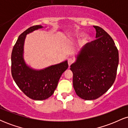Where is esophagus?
I'll list each match as a JSON object with an SVG mask.
<instances>
[{
	"instance_id": "obj_1",
	"label": "esophagus",
	"mask_w": 128,
	"mask_h": 128,
	"mask_svg": "<svg viewBox=\"0 0 128 128\" xmlns=\"http://www.w3.org/2000/svg\"><path fill=\"white\" fill-rule=\"evenodd\" d=\"M73 62H74V60H73L72 58H69V59H68V64L69 66L71 65Z\"/></svg>"
}]
</instances>
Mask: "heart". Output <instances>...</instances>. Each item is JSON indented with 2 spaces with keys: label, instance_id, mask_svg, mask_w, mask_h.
<instances>
[{
  "label": "heart",
  "instance_id": "heart-1",
  "mask_svg": "<svg viewBox=\"0 0 128 128\" xmlns=\"http://www.w3.org/2000/svg\"><path fill=\"white\" fill-rule=\"evenodd\" d=\"M80 35H81V34L78 33V34H76V36H80ZM88 36H84V38H83V42H86V41L88 40Z\"/></svg>",
  "mask_w": 128,
  "mask_h": 128
}]
</instances>
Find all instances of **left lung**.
I'll return each instance as SVG.
<instances>
[{
  "mask_svg": "<svg viewBox=\"0 0 128 128\" xmlns=\"http://www.w3.org/2000/svg\"><path fill=\"white\" fill-rule=\"evenodd\" d=\"M96 40L82 48L70 66L76 94L87 100L102 96L115 81L118 52L111 36L102 28L93 26Z\"/></svg>",
  "mask_w": 128,
  "mask_h": 128,
  "instance_id": "8db88e82",
  "label": "left lung"
}]
</instances>
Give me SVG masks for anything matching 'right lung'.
I'll use <instances>...</instances> for the list:
<instances>
[{"mask_svg":"<svg viewBox=\"0 0 128 128\" xmlns=\"http://www.w3.org/2000/svg\"><path fill=\"white\" fill-rule=\"evenodd\" d=\"M42 28V25L33 26L21 34L11 54V73L14 81L23 93L36 100L52 96L60 77L68 67L67 60L42 70H35L26 64L23 51L26 35Z\"/></svg>","mask_w":128,"mask_h":128,"instance_id":"obj_1","label":"right lung"}]
</instances>
